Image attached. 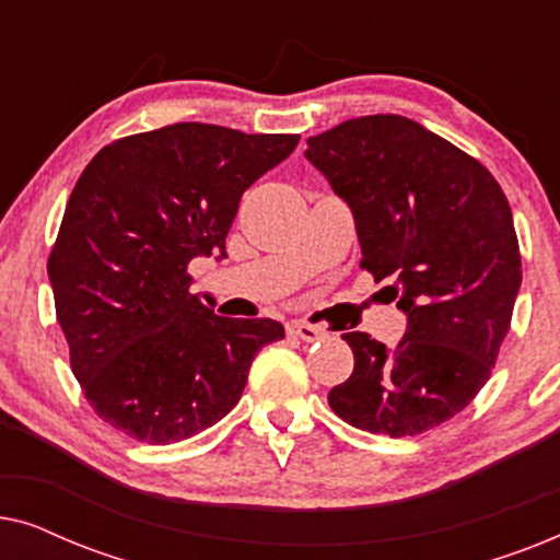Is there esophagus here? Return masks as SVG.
Masks as SVG:
<instances>
[{
    "instance_id": "34e87169",
    "label": "esophagus",
    "mask_w": 560,
    "mask_h": 560,
    "mask_svg": "<svg viewBox=\"0 0 560 560\" xmlns=\"http://www.w3.org/2000/svg\"><path fill=\"white\" fill-rule=\"evenodd\" d=\"M288 331L298 336V339H303V341H320V339H326V336H328L324 326L305 324V320H293V324L288 326Z\"/></svg>"
}]
</instances>
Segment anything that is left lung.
Instances as JSON below:
<instances>
[{
  "label": "left lung",
  "instance_id": "1",
  "mask_svg": "<svg viewBox=\"0 0 560 560\" xmlns=\"http://www.w3.org/2000/svg\"><path fill=\"white\" fill-rule=\"evenodd\" d=\"M305 158L354 213L362 267L408 316L395 349L341 336L354 372L328 405L370 433L431 431L477 397L510 331L523 262L508 196L479 160L397 114L308 137Z\"/></svg>",
  "mask_w": 560,
  "mask_h": 560
}]
</instances>
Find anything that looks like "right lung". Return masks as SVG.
<instances>
[{"label": "right lung", "mask_w": 560, "mask_h": 560, "mask_svg": "<svg viewBox=\"0 0 560 560\" xmlns=\"http://www.w3.org/2000/svg\"><path fill=\"white\" fill-rule=\"evenodd\" d=\"M301 137L178 121L106 144L68 198L48 259L71 370L96 416L167 446L240 402L272 318L217 316L188 262L226 257L242 194Z\"/></svg>", "instance_id": "obj_1"}]
</instances>
